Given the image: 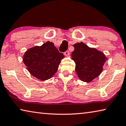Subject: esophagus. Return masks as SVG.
Instances as JSON below:
<instances>
[{
	"mask_svg": "<svg viewBox=\"0 0 126 126\" xmlns=\"http://www.w3.org/2000/svg\"><path fill=\"white\" fill-rule=\"evenodd\" d=\"M64 54L65 56H69L70 54V52L68 50H67V51H65L64 53Z\"/></svg>",
	"mask_w": 126,
	"mask_h": 126,
	"instance_id": "obj_1",
	"label": "esophagus"
}]
</instances>
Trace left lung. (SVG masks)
I'll return each instance as SVG.
<instances>
[{
    "instance_id": "left-lung-1",
    "label": "left lung",
    "mask_w": 126,
    "mask_h": 126,
    "mask_svg": "<svg viewBox=\"0 0 126 126\" xmlns=\"http://www.w3.org/2000/svg\"><path fill=\"white\" fill-rule=\"evenodd\" d=\"M73 47L72 59L76 63L75 71L79 78L83 82H91L103 71L107 59L105 55L83 42L74 44Z\"/></svg>"
}]
</instances>
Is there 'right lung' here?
<instances>
[{"label":"right lung","mask_w":126,"mask_h":126,"mask_svg":"<svg viewBox=\"0 0 126 126\" xmlns=\"http://www.w3.org/2000/svg\"><path fill=\"white\" fill-rule=\"evenodd\" d=\"M64 57L54 46L47 42L42 46L29 49L23 57V62L32 75L42 80L52 78L56 73L61 61Z\"/></svg>","instance_id":"obj_1"}]
</instances>
